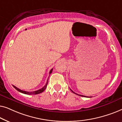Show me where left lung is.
Wrapping results in <instances>:
<instances>
[{
    "label": "left lung",
    "mask_w": 122,
    "mask_h": 122,
    "mask_svg": "<svg viewBox=\"0 0 122 122\" xmlns=\"http://www.w3.org/2000/svg\"><path fill=\"white\" fill-rule=\"evenodd\" d=\"M71 91L73 93H74V94H76V95H78V96H81V97H86V96H82V95H80V94H76V93H74V92H73V91H71Z\"/></svg>",
    "instance_id": "obj_1"
}]
</instances>
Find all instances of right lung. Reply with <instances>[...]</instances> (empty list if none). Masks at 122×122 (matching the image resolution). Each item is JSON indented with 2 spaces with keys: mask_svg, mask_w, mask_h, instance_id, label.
<instances>
[{
  "mask_svg": "<svg viewBox=\"0 0 122 122\" xmlns=\"http://www.w3.org/2000/svg\"><path fill=\"white\" fill-rule=\"evenodd\" d=\"M52 71H53V69H51V71H49V74H51V73H52ZM48 79L47 80V81H46V84L45 86H43L42 88H41V89H40L39 90H38V91H34V92H26V91H22V90L19 89V88L16 87L15 86H13V87H14L15 89L17 90L18 91H19V92L20 93H22L23 94H29V95H33V94H39V93H42L43 92H44V91L45 89H46V86H47V84H48Z\"/></svg>",
  "mask_w": 122,
  "mask_h": 122,
  "instance_id": "right-lung-1",
  "label": "right lung"
}]
</instances>
